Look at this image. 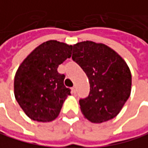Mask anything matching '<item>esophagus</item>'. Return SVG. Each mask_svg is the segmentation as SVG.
I'll return each instance as SVG.
<instances>
[{
	"mask_svg": "<svg viewBox=\"0 0 148 148\" xmlns=\"http://www.w3.org/2000/svg\"><path fill=\"white\" fill-rule=\"evenodd\" d=\"M72 93L73 94H75L76 93V88L75 87H73L72 88Z\"/></svg>",
	"mask_w": 148,
	"mask_h": 148,
	"instance_id": "1",
	"label": "esophagus"
}]
</instances>
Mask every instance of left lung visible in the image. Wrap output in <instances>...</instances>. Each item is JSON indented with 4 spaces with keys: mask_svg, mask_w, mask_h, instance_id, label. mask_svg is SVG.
<instances>
[{
    "mask_svg": "<svg viewBox=\"0 0 148 148\" xmlns=\"http://www.w3.org/2000/svg\"><path fill=\"white\" fill-rule=\"evenodd\" d=\"M72 59L89 80V95L79 101L84 117L101 123L117 116L132 86L131 72L123 58L105 44L87 40L73 46Z\"/></svg>",
    "mask_w": 148,
    "mask_h": 148,
    "instance_id": "left-lung-1",
    "label": "left lung"
}]
</instances>
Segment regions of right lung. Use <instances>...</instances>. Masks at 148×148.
I'll use <instances>...</instances> for the list:
<instances>
[{
    "label": "right lung",
    "mask_w": 148,
    "mask_h": 148,
    "mask_svg": "<svg viewBox=\"0 0 148 148\" xmlns=\"http://www.w3.org/2000/svg\"><path fill=\"white\" fill-rule=\"evenodd\" d=\"M72 46L47 40L34 48L18 67L14 82V97L33 121L49 122L56 119L70 89L65 75L57 68L71 57Z\"/></svg>",
    "instance_id": "obj_1"
}]
</instances>
